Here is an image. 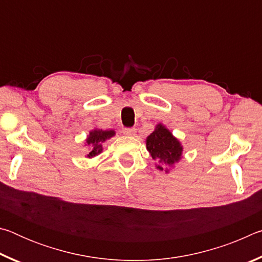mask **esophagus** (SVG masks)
<instances>
[{
	"label": "esophagus",
	"mask_w": 262,
	"mask_h": 262,
	"mask_svg": "<svg viewBox=\"0 0 262 262\" xmlns=\"http://www.w3.org/2000/svg\"><path fill=\"white\" fill-rule=\"evenodd\" d=\"M123 134L128 135V136H133L136 134V130L134 129V128H125V129H123Z\"/></svg>",
	"instance_id": "1"
}]
</instances>
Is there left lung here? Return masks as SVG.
<instances>
[{"mask_svg":"<svg viewBox=\"0 0 262 262\" xmlns=\"http://www.w3.org/2000/svg\"><path fill=\"white\" fill-rule=\"evenodd\" d=\"M145 144L159 171L168 173L170 168L183 158L184 148L180 141L163 123H158L155 127V130L145 140Z\"/></svg>","mask_w":262,"mask_h":262,"instance_id":"8db88e82","label":"left lung"}]
</instances>
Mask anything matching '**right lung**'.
<instances>
[{
	"instance_id": "right-lung-1",
	"label": "right lung",
	"mask_w": 262,
	"mask_h": 262,
	"mask_svg": "<svg viewBox=\"0 0 262 262\" xmlns=\"http://www.w3.org/2000/svg\"><path fill=\"white\" fill-rule=\"evenodd\" d=\"M115 135V132L113 129L108 130H103L99 129V128H95L92 129L85 140V145H88L89 149H90V152L86 155V158H94L98 156L99 154L103 152V145L107 140L111 137Z\"/></svg>"
}]
</instances>
